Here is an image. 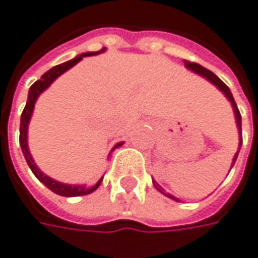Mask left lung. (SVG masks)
I'll return each instance as SVG.
<instances>
[{
	"instance_id": "1",
	"label": "left lung",
	"mask_w": 258,
	"mask_h": 258,
	"mask_svg": "<svg viewBox=\"0 0 258 258\" xmlns=\"http://www.w3.org/2000/svg\"><path fill=\"white\" fill-rule=\"evenodd\" d=\"M185 64L186 68H189L190 71H194L195 73H199V75H202L204 78H207L209 82H212V84L215 85L217 88H219L224 94H225V96L230 99L231 105H232V108H234V112H235V119H237V127H238V133H240L241 136V114L240 111H238V107H237V104H235V101H234V96H232V94H231L230 88L227 86V85L224 84L221 79H219L218 76L215 75V73H212L209 69H207V68H204V66H201V64H198V63H194V62H189V60H185ZM241 143H242V136L240 137V147H241ZM240 151V150H238ZM238 151L235 153V156H234V160H232V166H234V163H235V160H237V156H238ZM153 185H154V187L159 190V192H162V194H164V190H163V187L160 185H157L156 183V180H153ZM164 195H167V194H164ZM169 198H172V199H174V201H177L174 196H170L167 195Z\"/></svg>"
}]
</instances>
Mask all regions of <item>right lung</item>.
Wrapping results in <instances>:
<instances>
[{"label": "right lung", "instance_id": "add662e5", "mask_svg": "<svg viewBox=\"0 0 258 258\" xmlns=\"http://www.w3.org/2000/svg\"><path fill=\"white\" fill-rule=\"evenodd\" d=\"M105 49H101L99 51H91V53H84V54H81V56H78V57H75L72 60H69V62H64L62 64H57V66H54V68H51L50 71H47V72L44 73L41 78H40L39 81H36L34 84L31 85V88H30V91H28V99H27V104H26V107L23 109V114H21V122H20V146H21V150H23V154H24V157H26V160H27V164L30 166V169H31V172L34 173V176L39 179L40 182L43 183L44 186H47L49 189H50L51 192H54V194H57V195H62V196H82V195H88V194H91V192H94L98 186L101 185V182H102V179H99L98 182H96L95 186H92V187H86V186H72V185H64V183H60V182H57V180H53L51 177L49 176H46L44 173H41L39 170V167L36 166V163L33 160V157H31V154H30V151H28L27 147V128H28V121H30V118H31V114H33V108H34V102H36V99H37V96L49 86V85L57 78V76H60L63 72H66L68 69H71L72 66H75L76 63L79 62L82 57L85 56H92V54H98V53H101V51H104ZM122 143H118L115 147H119ZM114 147V149H115Z\"/></svg>", "mask_w": 258, "mask_h": 258}]
</instances>
